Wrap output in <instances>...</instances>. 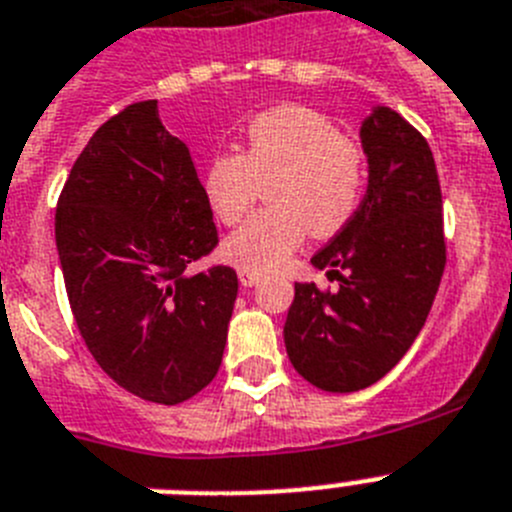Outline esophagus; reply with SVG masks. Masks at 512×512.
Returning a JSON list of instances; mask_svg holds the SVG:
<instances>
[{"instance_id": "34e87169", "label": "esophagus", "mask_w": 512, "mask_h": 512, "mask_svg": "<svg viewBox=\"0 0 512 512\" xmlns=\"http://www.w3.org/2000/svg\"><path fill=\"white\" fill-rule=\"evenodd\" d=\"M238 279H241L243 287H253V284L261 282V274H256V271L241 269V271H238Z\"/></svg>"}]
</instances>
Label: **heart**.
<instances>
[{
	"instance_id": "heart-1",
	"label": "heart",
	"mask_w": 512,
	"mask_h": 512,
	"mask_svg": "<svg viewBox=\"0 0 512 512\" xmlns=\"http://www.w3.org/2000/svg\"><path fill=\"white\" fill-rule=\"evenodd\" d=\"M266 187L271 207L223 243L238 269L266 274L289 261L307 233L336 235L364 197L366 161L338 125L320 112L284 104L253 117L241 153L220 151L202 171V194L225 225L241 223Z\"/></svg>"
}]
</instances>
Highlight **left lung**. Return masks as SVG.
Returning <instances> with one entry per match:
<instances>
[{
	"label": "left lung",
	"instance_id": "obj_1",
	"mask_svg": "<svg viewBox=\"0 0 512 512\" xmlns=\"http://www.w3.org/2000/svg\"><path fill=\"white\" fill-rule=\"evenodd\" d=\"M369 187L351 223L312 256L338 289L295 284L284 346L325 392L379 382L408 354L446 266L441 184L428 140L390 107L361 125Z\"/></svg>",
	"mask_w": 512,
	"mask_h": 512
}]
</instances>
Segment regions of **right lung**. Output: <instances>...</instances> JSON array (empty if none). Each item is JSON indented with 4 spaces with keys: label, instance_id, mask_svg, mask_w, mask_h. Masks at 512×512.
Instances as JSON below:
<instances>
[{
    "label": "right lung",
    "instance_id": "right-lung-1",
    "mask_svg": "<svg viewBox=\"0 0 512 512\" xmlns=\"http://www.w3.org/2000/svg\"><path fill=\"white\" fill-rule=\"evenodd\" d=\"M56 246L79 333L104 374L158 405L215 379L238 277L187 274L217 246L189 148L156 99L128 104L79 153L56 207Z\"/></svg>",
    "mask_w": 512,
    "mask_h": 512
}]
</instances>
